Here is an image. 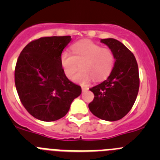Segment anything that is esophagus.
Segmentation results:
<instances>
[{"label":"esophagus","mask_w":160,"mask_h":160,"mask_svg":"<svg viewBox=\"0 0 160 160\" xmlns=\"http://www.w3.org/2000/svg\"><path fill=\"white\" fill-rule=\"evenodd\" d=\"M89 90V88H87V87H82V92H85V91H87V90Z\"/></svg>","instance_id":"34e87169"}]
</instances>
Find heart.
Instances as JSON below:
<instances>
[{"label":"heart","mask_w":160,"mask_h":160,"mask_svg":"<svg viewBox=\"0 0 160 160\" xmlns=\"http://www.w3.org/2000/svg\"><path fill=\"white\" fill-rule=\"evenodd\" d=\"M71 51L72 54L68 51L62 53L61 66L66 78L71 80L80 65L82 70L73 78L78 84L85 86L93 78L95 81L107 78L114 67L113 52L108 48H102L93 42H77L71 46Z\"/></svg>","instance_id":"heart-1"}]
</instances>
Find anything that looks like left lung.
<instances>
[{"label":"left lung","instance_id":"left-lung-1","mask_svg":"<svg viewBox=\"0 0 160 160\" xmlns=\"http://www.w3.org/2000/svg\"><path fill=\"white\" fill-rule=\"evenodd\" d=\"M113 52L114 68L107 80L90 88L94 94L89 109L94 115L106 121L123 118L132 108L139 88L138 68L135 56L122 42L101 39Z\"/></svg>","mask_w":160,"mask_h":160}]
</instances>
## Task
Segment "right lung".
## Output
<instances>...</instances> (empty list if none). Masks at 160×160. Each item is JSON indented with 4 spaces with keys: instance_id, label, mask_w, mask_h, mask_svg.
I'll list each match as a JSON object with an SVG mask.
<instances>
[{
    "instance_id": "obj_1",
    "label": "right lung",
    "mask_w": 160,
    "mask_h": 160,
    "mask_svg": "<svg viewBox=\"0 0 160 160\" xmlns=\"http://www.w3.org/2000/svg\"><path fill=\"white\" fill-rule=\"evenodd\" d=\"M70 41V36L41 38L20 53L15 67L17 91L26 111L38 119L62 118L81 94V87L66 78L61 66V54Z\"/></svg>"
}]
</instances>
